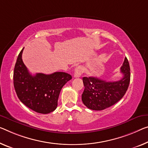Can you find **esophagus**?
Wrapping results in <instances>:
<instances>
[{
  "label": "esophagus",
  "mask_w": 148,
  "mask_h": 148,
  "mask_svg": "<svg viewBox=\"0 0 148 148\" xmlns=\"http://www.w3.org/2000/svg\"><path fill=\"white\" fill-rule=\"evenodd\" d=\"M83 69L81 66H79L76 68L75 71V73H74V77H80L81 76V75L83 74Z\"/></svg>",
  "instance_id": "esophagus-1"
}]
</instances>
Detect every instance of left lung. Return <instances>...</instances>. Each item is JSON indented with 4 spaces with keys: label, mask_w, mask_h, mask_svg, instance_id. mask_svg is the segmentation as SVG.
Segmentation results:
<instances>
[{
    "label": "left lung",
    "mask_w": 148,
    "mask_h": 148,
    "mask_svg": "<svg viewBox=\"0 0 148 148\" xmlns=\"http://www.w3.org/2000/svg\"><path fill=\"white\" fill-rule=\"evenodd\" d=\"M120 72L123 77L117 81H106L95 77H83V104L91 110H102L119 102L126 93L130 81V68L126 58Z\"/></svg>",
    "instance_id": "8db88e82"
}]
</instances>
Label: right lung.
I'll list each match as a JSON object with an SVG mask.
<instances>
[{"label": "right lung", "instance_id": "1", "mask_svg": "<svg viewBox=\"0 0 148 148\" xmlns=\"http://www.w3.org/2000/svg\"><path fill=\"white\" fill-rule=\"evenodd\" d=\"M24 48L20 52L14 70V87L20 101L36 112L48 114L58 106L61 88L71 80V75L55 72L50 75L29 73L22 59Z\"/></svg>", "mask_w": 148, "mask_h": 148}]
</instances>
